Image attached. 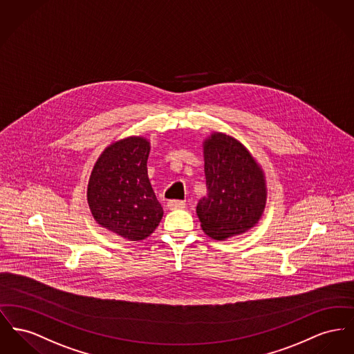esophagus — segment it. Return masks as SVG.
<instances>
[{
    "label": "esophagus",
    "instance_id": "esophagus-1",
    "mask_svg": "<svg viewBox=\"0 0 354 354\" xmlns=\"http://www.w3.org/2000/svg\"><path fill=\"white\" fill-rule=\"evenodd\" d=\"M186 206V203L183 202V201H168V203H167V207L169 208V209H180V208H185Z\"/></svg>",
    "mask_w": 354,
    "mask_h": 354
}]
</instances>
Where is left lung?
<instances>
[{
    "label": "left lung",
    "instance_id": "obj_1",
    "mask_svg": "<svg viewBox=\"0 0 354 354\" xmlns=\"http://www.w3.org/2000/svg\"><path fill=\"white\" fill-rule=\"evenodd\" d=\"M203 151L207 196L196 206L202 229L218 241L246 232L266 205L261 167L238 140L221 132L206 139Z\"/></svg>",
    "mask_w": 354,
    "mask_h": 354
}]
</instances>
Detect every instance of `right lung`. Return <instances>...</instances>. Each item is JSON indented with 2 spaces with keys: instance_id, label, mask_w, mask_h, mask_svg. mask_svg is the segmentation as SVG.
<instances>
[{
  "instance_id": "1",
  "label": "right lung",
  "mask_w": 354,
  "mask_h": 354,
  "mask_svg": "<svg viewBox=\"0 0 354 354\" xmlns=\"http://www.w3.org/2000/svg\"><path fill=\"white\" fill-rule=\"evenodd\" d=\"M148 155L145 138L119 140L105 148L88 183V205L95 221L128 241L151 235L163 216L147 175Z\"/></svg>"
}]
</instances>
